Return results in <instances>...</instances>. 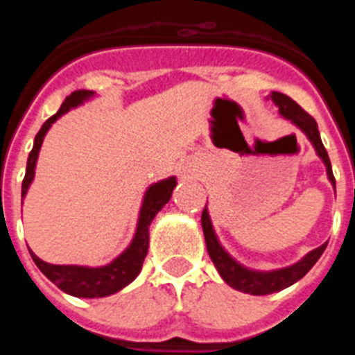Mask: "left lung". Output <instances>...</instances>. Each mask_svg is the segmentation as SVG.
Instances as JSON below:
<instances>
[{"mask_svg": "<svg viewBox=\"0 0 355 355\" xmlns=\"http://www.w3.org/2000/svg\"><path fill=\"white\" fill-rule=\"evenodd\" d=\"M272 99H274L275 105L279 106L281 115L290 119L293 124H297V126L307 135V139L313 142L318 156L324 159L325 167H327L329 180L332 181V184H336V181H334V174H332V168H331V159H329L327 150H325L324 144H322V139H320L318 124H316L315 119L307 114L302 106L297 105L291 97L284 96V94L274 92L272 94ZM200 222H202V231H205V240H206V247H208L209 258H211L213 265L216 266L218 274L222 275V279H224L229 286H233L236 288V290L245 291V293H250V295L275 293V291H281L284 290V288L291 286V284L297 283L299 279H302L307 272L311 270L313 265L318 261L320 256L324 254L325 247H327V243H324V245L318 247V249L311 250V252L307 254L304 259H300L299 263H295V265L288 266V268H281V270H274V272H252L238 265V263L234 261V259H231V256L222 249L218 240H216L215 233H213L211 222H209V216H208V211H206V208L202 209Z\"/></svg>", "mask_w": 355, "mask_h": 355, "instance_id": "left-lung-1", "label": "left lung"}]
</instances>
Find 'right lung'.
Here are the masks:
<instances>
[{
  "label": "right lung",
  "mask_w": 355,
  "mask_h": 355,
  "mask_svg": "<svg viewBox=\"0 0 355 355\" xmlns=\"http://www.w3.org/2000/svg\"><path fill=\"white\" fill-rule=\"evenodd\" d=\"M90 96H92L90 90H76V92H72L71 96H67V99L60 106V110L53 117H49L48 121L44 122L42 128H40V131L35 137L33 149H31L30 156H28L26 174H24L23 192H21V196H26L28 187H30L31 180H33L37 156H39V149L42 146L46 131L67 110H71L72 106H78L83 99H87ZM174 187L175 180L174 178H168V180L153 184L147 190L142 209H140L137 234H135L131 245L115 261L110 263V265L101 266V268H87V266L72 265H49V263L37 258L35 254L30 250L31 258H33L35 265L39 266V270L51 283H55L56 286L60 288L62 291H65V293L74 295V297H83V299H96V297H106V295L117 293L119 290L128 286L140 274V270H142V263L147 256V249H149V225L153 222V218L156 216V213L168 202Z\"/></svg>",
  "instance_id": "add662e5"
}]
</instances>
